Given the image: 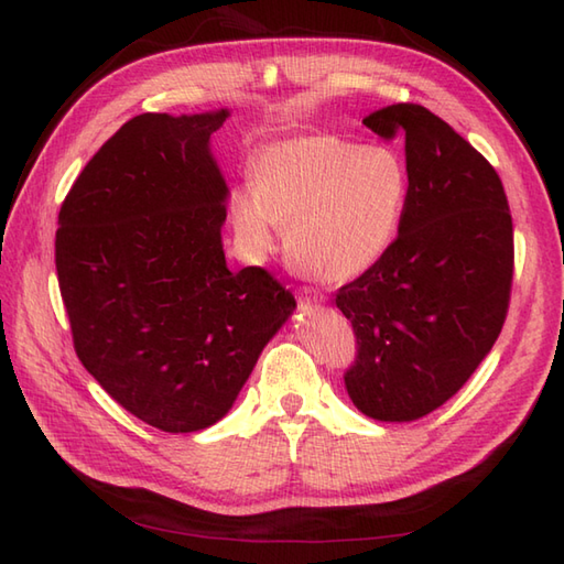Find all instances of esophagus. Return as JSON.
Returning <instances> with one entry per match:
<instances>
[{
	"mask_svg": "<svg viewBox=\"0 0 564 564\" xmlns=\"http://www.w3.org/2000/svg\"><path fill=\"white\" fill-rule=\"evenodd\" d=\"M301 303H305V305H322V303H325V295H322V293H317V291H303L301 293Z\"/></svg>",
	"mask_w": 564,
	"mask_h": 564,
	"instance_id": "34e87169",
	"label": "esophagus"
}]
</instances>
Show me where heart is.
<instances>
[{"label": "heart", "mask_w": 564, "mask_h": 564, "mask_svg": "<svg viewBox=\"0 0 564 564\" xmlns=\"http://www.w3.org/2000/svg\"><path fill=\"white\" fill-rule=\"evenodd\" d=\"M410 172L398 152L334 135L273 142L254 162V186L232 196V225L247 251L267 257L289 230V254L322 283L373 269L400 232Z\"/></svg>", "instance_id": "b5f03b06"}]
</instances>
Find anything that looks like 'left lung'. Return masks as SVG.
I'll return each instance as SVG.
<instances>
[{
	"label": "left lung",
	"mask_w": 564,
	"mask_h": 564,
	"mask_svg": "<svg viewBox=\"0 0 564 564\" xmlns=\"http://www.w3.org/2000/svg\"><path fill=\"white\" fill-rule=\"evenodd\" d=\"M364 123L404 140L410 198L388 254L337 293L358 344L344 382L366 416L414 422L492 351L511 293V213L495 166L424 106H382Z\"/></svg>",
	"instance_id": "obj_1"
}]
</instances>
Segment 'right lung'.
Returning <instances> with one entry per match:
<instances>
[{"label": "right lung", "mask_w": 564, "mask_h": 564, "mask_svg": "<svg viewBox=\"0 0 564 564\" xmlns=\"http://www.w3.org/2000/svg\"><path fill=\"white\" fill-rule=\"evenodd\" d=\"M227 118L230 109L135 116L87 162L57 215V283L82 366L170 434L220 422L295 310L267 271L225 261L230 188L210 135Z\"/></svg>", "instance_id": "add662e5"}]
</instances>
